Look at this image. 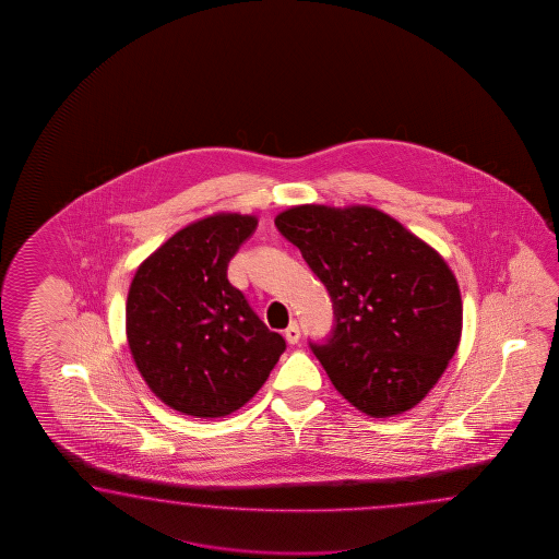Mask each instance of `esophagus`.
<instances>
[{
	"label": "esophagus",
	"mask_w": 559,
	"mask_h": 559,
	"mask_svg": "<svg viewBox=\"0 0 559 559\" xmlns=\"http://www.w3.org/2000/svg\"><path fill=\"white\" fill-rule=\"evenodd\" d=\"M285 340H287V344H297L299 342V325H297V321H292L289 325H287V330L284 332Z\"/></svg>",
	"instance_id": "obj_1"
}]
</instances>
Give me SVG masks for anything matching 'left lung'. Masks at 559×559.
<instances>
[{
	"label": "left lung",
	"instance_id": "obj_1",
	"mask_svg": "<svg viewBox=\"0 0 559 559\" xmlns=\"http://www.w3.org/2000/svg\"><path fill=\"white\" fill-rule=\"evenodd\" d=\"M275 227L332 297V333L309 347L335 390L373 417L419 404L462 335L460 287L440 253L366 205H297Z\"/></svg>",
	"mask_w": 559,
	"mask_h": 559
}]
</instances>
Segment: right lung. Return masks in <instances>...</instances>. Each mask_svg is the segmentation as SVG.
Here are the masks:
<instances>
[{"label": "right lung", "mask_w": 559, "mask_h": 559, "mask_svg": "<svg viewBox=\"0 0 559 559\" xmlns=\"http://www.w3.org/2000/svg\"><path fill=\"white\" fill-rule=\"evenodd\" d=\"M258 227L215 214L179 229L138 267L126 306L128 344L150 390L186 416L222 417L262 388L285 340L227 280Z\"/></svg>", "instance_id": "obj_1"}]
</instances>
